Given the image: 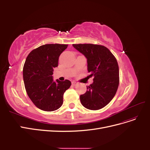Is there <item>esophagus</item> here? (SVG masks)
Returning <instances> with one entry per match:
<instances>
[{"mask_svg": "<svg viewBox=\"0 0 150 150\" xmlns=\"http://www.w3.org/2000/svg\"><path fill=\"white\" fill-rule=\"evenodd\" d=\"M77 84H78V83H77L76 82H75V81H72V86H76V85H77Z\"/></svg>", "mask_w": 150, "mask_h": 150, "instance_id": "esophagus-1", "label": "esophagus"}]
</instances>
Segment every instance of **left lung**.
Here are the masks:
<instances>
[{
	"instance_id": "left-lung-1",
	"label": "left lung",
	"mask_w": 150,
	"mask_h": 150,
	"mask_svg": "<svg viewBox=\"0 0 150 150\" xmlns=\"http://www.w3.org/2000/svg\"><path fill=\"white\" fill-rule=\"evenodd\" d=\"M87 59L88 71L94 77L93 84L80 96L82 105L91 110L106 106L114 98L120 83L116 57L107 47L93 44H72Z\"/></svg>"
}]
</instances>
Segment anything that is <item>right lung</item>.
Instances as JSON below:
<instances>
[{
	"mask_svg": "<svg viewBox=\"0 0 150 150\" xmlns=\"http://www.w3.org/2000/svg\"><path fill=\"white\" fill-rule=\"evenodd\" d=\"M67 44H49L33 50L26 58L23 79L27 94L36 107L45 111H53L63 103V94L70 88L66 79L54 82V68L58 66L59 57Z\"/></svg>",
	"mask_w": 150,
	"mask_h": 150,
	"instance_id": "add662e5",
	"label": "right lung"
}]
</instances>
